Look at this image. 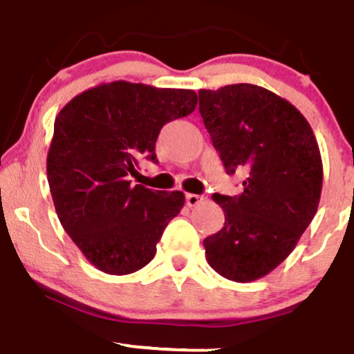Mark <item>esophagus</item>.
Returning <instances> with one entry per match:
<instances>
[{"label": "esophagus", "instance_id": "obj_1", "mask_svg": "<svg viewBox=\"0 0 354 354\" xmlns=\"http://www.w3.org/2000/svg\"><path fill=\"white\" fill-rule=\"evenodd\" d=\"M203 201V197L202 195H197V194H187L185 195V203L189 207H195V205H198V203H201Z\"/></svg>", "mask_w": 354, "mask_h": 354}]
</instances>
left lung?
<instances>
[{"label": "left lung", "instance_id": "obj_1", "mask_svg": "<svg viewBox=\"0 0 354 354\" xmlns=\"http://www.w3.org/2000/svg\"><path fill=\"white\" fill-rule=\"evenodd\" d=\"M198 111L240 195L214 194L225 223L203 240L205 259L228 280H259L275 270L318 210L323 164L308 120L293 104L253 84L198 91Z\"/></svg>", "mask_w": 354, "mask_h": 354}]
</instances>
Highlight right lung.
Returning <instances> with one entry per match:
<instances>
[{
    "instance_id": "add662e5",
    "label": "right lung",
    "mask_w": 354,
    "mask_h": 354,
    "mask_svg": "<svg viewBox=\"0 0 354 354\" xmlns=\"http://www.w3.org/2000/svg\"><path fill=\"white\" fill-rule=\"evenodd\" d=\"M190 89H159L114 81L62 107L46 160L57 217L95 268L127 275L156 257L165 227L184 207V194L131 184L139 160L157 162L160 129L194 112Z\"/></svg>"
}]
</instances>
